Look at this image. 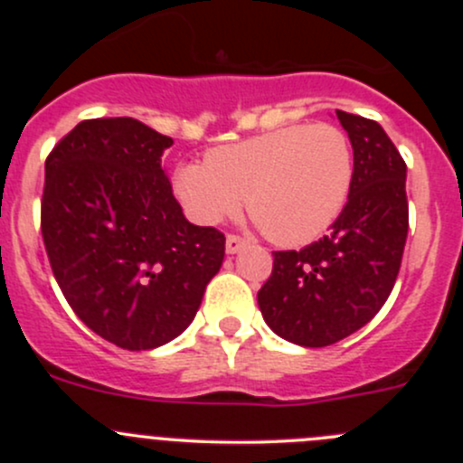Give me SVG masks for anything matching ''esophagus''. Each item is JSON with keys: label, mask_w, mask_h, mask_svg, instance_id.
<instances>
[{"label": "esophagus", "mask_w": 463, "mask_h": 463, "mask_svg": "<svg viewBox=\"0 0 463 463\" xmlns=\"http://www.w3.org/2000/svg\"><path fill=\"white\" fill-rule=\"evenodd\" d=\"M244 246H246V240H241L240 235H228L226 237V253L235 255L237 250L244 249Z\"/></svg>", "instance_id": "1"}]
</instances>
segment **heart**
<instances>
[{
  "label": "heart",
  "mask_w": 463,
  "mask_h": 463,
  "mask_svg": "<svg viewBox=\"0 0 463 463\" xmlns=\"http://www.w3.org/2000/svg\"><path fill=\"white\" fill-rule=\"evenodd\" d=\"M356 175L347 134L331 123L288 125L213 147L181 163L175 194L193 222L213 226L244 203L269 240L302 246L325 235L349 202Z\"/></svg>",
  "instance_id": "heart-1"
}]
</instances>
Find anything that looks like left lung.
<instances>
[{
	"label": "left lung",
	"mask_w": 463,
	"mask_h": 463,
	"mask_svg": "<svg viewBox=\"0 0 463 463\" xmlns=\"http://www.w3.org/2000/svg\"><path fill=\"white\" fill-rule=\"evenodd\" d=\"M354 147L352 194L329 235L275 250L258 293L266 325L288 343L326 347L365 326L394 288L408 237L405 161L376 120L335 111Z\"/></svg>",
	"instance_id": "obj_1"
}]
</instances>
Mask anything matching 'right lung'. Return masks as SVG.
<instances>
[{"instance_id":"1","label":"right lung","mask_w":463,"mask_h":463,"mask_svg":"<svg viewBox=\"0 0 463 463\" xmlns=\"http://www.w3.org/2000/svg\"><path fill=\"white\" fill-rule=\"evenodd\" d=\"M170 137L137 118L78 123L49 154L42 237L64 298L100 338L154 349L188 329L226 237L184 217L161 167Z\"/></svg>"}]
</instances>
